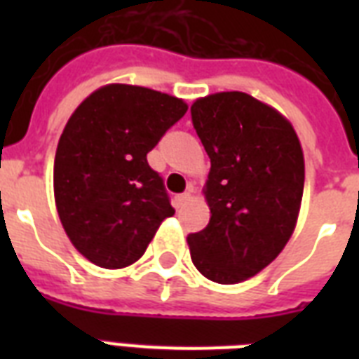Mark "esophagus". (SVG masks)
<instances>
[{"mask_svg":"<svg viewBox=\"0 0 359 359\" xmlns=\"http://www.w3.org/2000/svg\"><path fill=\"white\" fill-rule=\"evenodd\" d=\"M188 201H190V194H188V191H184V194H179V196H175V207L177 208L184 207Z\"/></svg>","mask_w":359,"mask_h":359,"instance_id":"34e87169","label":"esophagus"}]
</instances>
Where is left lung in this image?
I'll return each mask as SVG.
<instances>
[{"mask_svg": "<svg viewBox=\"0 0 359 359\" xmlns=\"http://www.w3.org/2000/svg\"><path fill=\"white\" fill-rule=\"evenodd\" d=\"M208 158L210 222L188 235L191 261L210 281L240 283L279 255L304 194V154L294 128L245 93H216L191 106Z\"/></svg>", "mask_w": 359, "mask_h": 359, "instance_id": "left-lung-1", "label": "left lung"}]
</instances>
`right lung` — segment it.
Here are the masks:
<instances>
[{"mask_svg":"<svg viewBox=\"0 0 359 359\" xmlns=\"http://www.w3.org/2000/svg\"><path fill=\"white\" fill-rule=\"evenodd\" d=\"M186 109L165 93L111 83L87 97L65 126L53 162L55 205L70 242L97 266L137 261L175 214L147 152Z\"/></svg>","mask_w":359,"mask_h":359,"instance_id":"obj_1","label":"right lung"}]
</instances>
